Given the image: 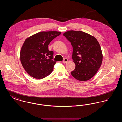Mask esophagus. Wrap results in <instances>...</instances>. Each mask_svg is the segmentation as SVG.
Returning a JSON list of instances; mask_svg holds the SVG:
<instances>
[{
  "label": "esophagus",
  "mask_w": 122,
  "mask_h": 122,
  "mask_svg": "<svg viewBox=\"0 0 122 122\" xmlns=\"http://www.w3.org/2000/svg\"><path fill=\"white\" fill-rule=\"evenodd\" d=\"M68 62V59L67 58H64V60H63V62L64 63V64H66V63H67Z\"/></svg>",
  "instance_id": "obj_1"
}]
</instances>
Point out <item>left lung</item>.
Returning a JSON list of instances; mask_svg holds the SVG:
<instances>
[{"instance_id":"8db88e82","label":"left lung","mask_w":122,"mask_h":122,"mask_svg":"<svg viewBox=\"0 0 122 122\" xmlns=\"http://www.w3.org/2000/svg\"><path fill=\"white\" fill-rule=\"evenodd\" d=\"M63 35L73 46L72 58L76 64L71 75L80 81H88L98 71L102 63L103 55L97 39L81 31L70 30Z\"/></svg>"}]
</instances>
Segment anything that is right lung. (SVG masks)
<instances>
[{"mask_svg": "<svg viewBox=\"0 0 122 122\" xmlns=\"http://www.w3.org/2000/svg\"><path fill=\"white\" fill-rule=\"evenodd\" d=\"M61 32L41 31L26 38L21 47L20 59L24 69L29 75L41 79L49 75L56 61L52 60L53 51L48 46L50 42Z\"/></svg>", "mask_w": 122, "mask_h": 122, "instance_id": "1", "label": "right lung"}]
</instances>
